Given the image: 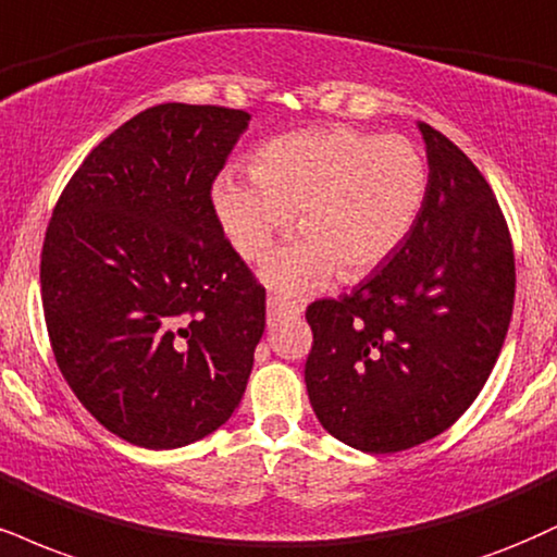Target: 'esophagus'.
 <instances>
[{"label": "esophagus", "instance_id": "34e87169", "mask_svg": "<svg viewBox=\"0 0 557 557\" xmlns=\"http://www.w3.org/2000/svg\"><path fill=\"white\" fill-rule=\"evenodd\" d=\"M300 317V306L296 300L285 298V296H270L267 298V319H270V324L274 321H283V319H296Z\"/></svg>", "mask_w": 557, "mask_h": 557}]
</instances>
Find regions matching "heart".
Returning <instances> with one entry per match:
<instances>
[{
  "mask_svg": "<svg viewBox=\"0 0 557 557\" xmlns=\"http://www.w3.org/2000/svg\"><path fill=\"white\" fill-rule=\"evenodd\" d=\"M431 169L418 145L347 124L287 132L259 147L251 176L227 171L212 199L246 261L267 257L296 214L304 238L270 261L267 277L311 290L337 270L355 280L405 244L423 212Z\"/></svg>",
  "mask_w": 557,
  "mask_h": 557,
  "instance_id": "1",
  "label": "heart"
}]
</instances>
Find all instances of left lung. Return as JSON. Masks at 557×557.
Segmentation results:
<instances>
[{
  "mask_svg": "<svg viewBox=\"0 0 557 557\" xmlns=\"http://www.w3.org/2000/svg\"><path fill=\"white\" fill-rule=\"evenodd\" d=\"M420 132L431 189L410 236L350 296L306 308L313 412L368 454L405 451L457 423L513 311V244L491 184L451 139Z\"/></svg>",
  "mask_w": 557,
  "mask_h": 557,
  "instance_id": "obj_1",
  "label": "left lung"
}]
</instances>
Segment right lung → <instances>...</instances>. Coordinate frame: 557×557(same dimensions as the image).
<instances>
[{
	"label": "right lung",
	"instance_id": "obj_1",
	"mask_svg": "<svg viewBox=\"0 0 557 557\" xmlns=\"http://www.w3.org/2000/svg\"><path fill=\"white\" fill-rule=\"evenodd\" d=\"M249 119L189 103L137 113L92 147L46 227L53 358L85 410L134 446L205 438L249 384L267 293L212 205Z\"/></svg>",
	"mask_w": 557,
	"mask_h": 557
}]
</instances>
